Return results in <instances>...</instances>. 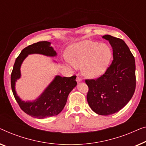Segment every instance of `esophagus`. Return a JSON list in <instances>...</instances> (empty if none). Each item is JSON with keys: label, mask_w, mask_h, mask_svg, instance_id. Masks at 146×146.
Returning <instances> with one entry per match:
<instances>
[{"label": "esophagus", "mask_w": 146, "mask_h": 146, "mask_svg": "<svg viewBox=\"0 0 146 146\" xmlns=\"http://www.w3.org/2000/svg\"><path fill=\"white\" fill-rule=\"evenodd\" d=\"M76 81H77V83H80V82H81V81H82V79H81V78H80V77H77V79H76Z\"/></svg>", "instance_id": "obj_1"}]
</instances>
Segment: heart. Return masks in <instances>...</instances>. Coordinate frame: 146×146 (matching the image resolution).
<instances>
[{
	"label": "heart",
	"mask_w": 146,
	"mask_h": 146,
	"mask_svg": "<svg viewBox=\"0 0 146 146\" xmlns=\"http://www.w3.org/2000/svg\"><path fill=\"white\" fill-rule=\"evenodd\" d=\"M67 56L73 67H81L84 76L96 78L105 72L112 59V52L106 44L83 40L67 48Z\"/></svg>",
	"instance_id": "1"
}]
</instances>
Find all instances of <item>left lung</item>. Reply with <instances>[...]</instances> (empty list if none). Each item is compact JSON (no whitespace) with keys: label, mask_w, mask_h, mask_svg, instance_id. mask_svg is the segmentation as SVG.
<instances>
[{"label":"left lung","mask_w":146,"mask_h":146,"mask_svg":"<svg viewBox=\"0 0 146 146\" xmlns=\"http://www.w3.org/2000/svg\"><path fill=\"white\" fill-rule=\"evenodd\" d=\"M112 48L113 61L101 77L86 80L89 87L87 99L94 112L108 116L124 108L135 89V59L124 40L110 35L102 37Z\"/></svg>","instance_id":"obj_1"}]
</instances>
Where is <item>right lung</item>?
<instances>
[{"instance_id": "right-lung-1", "label": "right lung", "mask_w": 146, "mask_h": 146, "mask_svg": "<svg viewBox=\"0 0 146 146\" xmlns=\"http://www.w3.org/2000/svg\"><path fill=\"white\" fill-rule=\"evenodd\" d=\"M50 42H39L28 46L22 51L14 63L11 74V87L14 98L21 109L34 118L42 119L54 116L62 111L66 104L67 97L77 86L76 76L62 77L55 75L44 91L33 100H23L16 91V83L21 78V65L25 59L31 54H40L56 57L57 52ZM55 63H57L53 60Z\"/></svg>"}]
</instances>
